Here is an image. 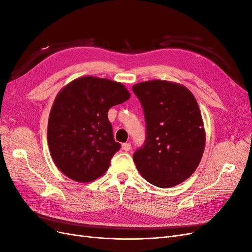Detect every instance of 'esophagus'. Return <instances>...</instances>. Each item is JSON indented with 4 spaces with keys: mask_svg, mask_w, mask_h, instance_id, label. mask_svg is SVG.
<instances>
[{
    "mask_svg": "<svg viewBox=\"0 0 252 252\" xmlns=\"http://www.w3.org/2000/svg\"><path fill=\"white\" fill-rule=\"evenodd\" d=\"M122 149H123L124 151H129V150L131 149V144L130 143L122 144Z\"/></svg>",
    "mask_w": 252,
    "mask_h": 252,
    "instance_id": "1",
    "label": "esophagus"
}]
</instances>
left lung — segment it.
Returning <instances> with one entry per match:
<instances>
[{
    "instance_id": "left-lung-1",
    "label": "left lung",
    "mask_w": 252,
    "mask_h": 252,
    "mask_svg": "<svg viewBox=\"0 0 252 252\" xmlns=\"http://www.w3.org/2000/svg\"><path fill=\"white\" fill-rule=\"evenodd\" d=\"M132 91L146 123L144 145L133 154L136 168L157 187L178 185L195 171L205 148L195 97L186 87L162 80L139 83Z\"/></svg>"
}]
</instances>
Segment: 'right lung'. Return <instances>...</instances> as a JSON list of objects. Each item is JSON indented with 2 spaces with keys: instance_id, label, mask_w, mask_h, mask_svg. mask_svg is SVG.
<instances>
[{
  "instance_id": "obj_1",
  "label": "right lung",
  "mask_w": 252,
  "mask_h": 252,
  "mask_svg": "<svg viewBox=\"0 0 252 252\" xmlns=\"http://www.w3.org/2000/svg\"><path fill=\"white\" fill-rule=\"evenodd\" d=\"M129 97L123 84L89 75L60 91L49 114L47 139L53 162L68 178L87 183L108 169L121 148L108 110Z\"/></svg>"
}]
</instances>
